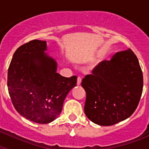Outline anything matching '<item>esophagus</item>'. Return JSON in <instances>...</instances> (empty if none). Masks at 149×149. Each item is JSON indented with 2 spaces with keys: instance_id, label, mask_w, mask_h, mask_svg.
I'll list each match as a JSON object with an SVG mask.
<instances>
[{
  "instance_id": "34e87169",
  "label": "esophagus",
  "mask_w": 149,
  "mask_h": 149,
  "mask_svg": "<svg viewBox=\"0 0 149 149\" xmlns=\"http://www.w3.org/2000/svg\"><path fill=\"white\" fill-rule=\"evenodd\" d=\"M81 81H82V79H81V77H77V85H80V84H81Z\"/></svg>"
}]
</instances>
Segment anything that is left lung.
<instances>
[{"label": "left lung", "instance_id": "obj_1", "mask_svg": "<svg viewBox=\"0 0 149 149\" xmlns=\"http://www.w3.org/2000/svg\"><path fill=\"white\" fill-rule=\"evenodd\" d=\"M143 78L137 57L131 49L100 63L81 82L86 93L84 112L88 119L110 126L131 116L141 98Z\"/></svg>", "mask_w": 149, "mask_h": 149}]
</instances>
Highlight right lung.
Returning a JSON list of instances; mask_svg holds the SVG:
<instances>
[{
  "label": "right lung",
  "mask_w": 149,
  "mask_h": 149,
  "mask_svg": "<svg viewBox=\"0 0 149 149\" xmlns=\"http://www.w3.org/2000/svg\"><path fill=\"white\" fill-rule=\"evenodd\" d=\"M47 51L46 41H30L15 51L8 69L13 106L22 116L39 124L60 116L65 97L77 84V76L57 73V62Z\"/></svg>",
  "instance_id": "right-lung-1"
}]
</instances>
